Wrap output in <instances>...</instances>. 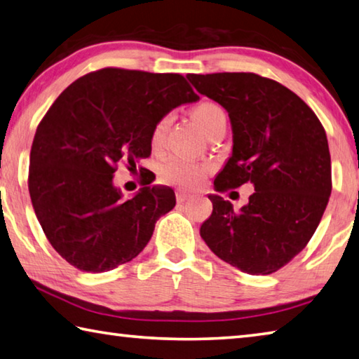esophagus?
I'll use <instances>...</instances> for the list:
<instances>
[{"instance_id":"obj_1","label":"esophagus","mask_w":359,"mask_h":359,"mask_svg":"<svg viewBox=\"0 0 359 359\" xmlns=\"http://www.w3.org/2000/svg\"><path fill=\"white\" fill-rule=\"evenodd\" d=\"M191 198V194H188L185 191H177V194H175V199H177V204H184L185 201H188Z\"/></svg>"}]
</instances>
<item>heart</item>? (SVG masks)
<instances>
[{"mask_svg": "<svg viewBox=\"0 0 359 359\" xmlns=\"http://www.w3.org/2000/svg\"><path fill=\"white\" fill-rule=\"evenodd\" d=\"M221 116H224L223 109H221L218 105H215V103H212V102L199 103V105L191 111L193 121L196 122V126L204 133H207L208 130H210L215 121H217ZM168 123H169V117H165V119L157 123V127H155L154 133H152L154 144H160L163 136H165ZM205 172H207L205 165H199V163L184 160V158H174L171 161H168L166 165L163 166L161 179L165 180L166 184L191 188V187H196L199 182L204 179Z\"/></svg>", "mask_w": 359, "mask_h": 359, "instance_id": "obj_1", "label": "heart"}]
</instances>
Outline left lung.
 <instances>
[{
  "label": "left lung",
  "mask_w": 359,
  "mask_h": 359,
  "mask_svg": "<svg viewBox=\"0 0 359 359\" xmlns=\"http://www.w3.org/2000/svg\"><path fill=\"white\" fill-rule=\"evenodd\" d=\"M187 78L229 114L232 152L213 180L215 191L246 182L254 187L240 210L219 194H208L213 210L201 237L238 270L275 273L308 245L327 208V133L314 111L278 81L243 72Z\"/></svg>",
  "instance_id": "8db88e82"
}]
</instances>
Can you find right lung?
Listing matches in <instances>:
<instances>
[{
  "instance_id": "1",
  "label": "right lung",
  "mask_w": 359,
  "mask_h": 359,
  "mask_svg": "<svg viewBox=\"0 0 359 359\" xmlns=\"http://www.w3.org/2000/svg\"><path fill=\"white\" fill-rule=\"evenodd\" d=\"M198 100L179 74L108 67L78 78L50 107L32 141L28 188L45 236L70 265L103 273L144 250L175 194L151 180L123 198L116 165L149 157L157 123Z\"/></svg>"
}]
</instances>
